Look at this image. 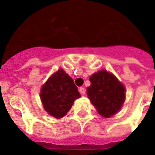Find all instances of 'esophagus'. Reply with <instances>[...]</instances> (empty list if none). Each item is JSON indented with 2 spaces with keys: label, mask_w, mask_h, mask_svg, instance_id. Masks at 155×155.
Here are the masks:
<instances>
[{
  "label": "esophagus",
  "mask_w": 155,
  "mask_h": 155,
  "mask_svg": "<svg viewBox=\"0 0 155 155\" xmlns=\"http://www.w3.org/2000/svg\"><path fill=\"white\" fill-rule=\"evenodd\" d=\"M79 91H80V93H81V94H82V95H84V94H85V88H84V87H81V88L79 89Z\"/></svg>",
  "instance_id": "1"
}]
</instances>
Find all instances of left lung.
I'll return each mask as SVG.
<instances>
[{
	"mask_svg": "<svg viewBox=\"0 0 155 155\" xmlns=\"http://www.w3.org/2000/svg\"><path fill=\"white\" fill-rule=\"evenodd\" d=\"M86 94L97 112L109 118L121 110L125 101V86L113 74L101 70L90 76Z\"/></svg>",
	"mask_w": 155,
	"mask_h": 155,
	"instance_id": "left-lung-1",
	"label": "left lung"
}]
</instances>
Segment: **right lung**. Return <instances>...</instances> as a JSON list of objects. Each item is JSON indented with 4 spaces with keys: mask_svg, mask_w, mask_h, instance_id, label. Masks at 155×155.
<instances>
[{
    "mask_svg": "<svg viewBox=\"0 0 155 155\" xmlns=\"http://www.w3.org/2000/svg\"><path fill=\"white\" fill-rule=\"evenodd\" d=\"M81 96L74 81L63 69L52 74L40 91L44 110L57 119L66 115L74 101Z\"/></svg>",
    "mask_w": 155,
    "mask_h": 155,
    "instance_id": "right-lung-1",
    "label": "right lung"
}]
</instances>
